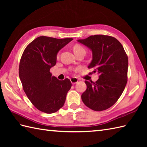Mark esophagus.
<instances>
[{
  "mask_svg": "<svg viewBox=\"0 0 147 147\" xmlns=\"http://www.w3.org/2000/svg\"><path fill=\"white\" fill-rule=\"evenodd\" d=\"M70 81H71V83L74 85V84H76V83H78V80L75 77H73L70 79Z\"/></svg>",
  "mask_w": 147,
  "mask_h": 147,
  "instance_id": "1",
  "label": "esophagus"
}]
</instances>
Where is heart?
Segmentation results:
<instances>
[{"label": "heart", "mask_w": 147, "mask_h": 147, "mask_svg": "<svg viewBox=\"0 0 147 147\" xmlns=\"http://www.w3.org/2000/svg\"><path fill=\"white\" fill-rule=\"evenodd\" d=\"M73 51L74 52V54H77V53L82 52V51L85 52V50L82 45H78V44H76V45H74L73 47Z\"/></svg>", "instance_id": "b5f03b06"}]
</instances>
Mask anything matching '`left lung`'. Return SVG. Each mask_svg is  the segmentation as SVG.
<instances>
[{
  "mask_svg": "<svg viewBox=\"0 0 147 147\" xmlns=\"http://www.w3.org/2000/svg\"><path fill=\"white\" fill-rule=\"evenodd\" d=\"M77 41L92 51L88 68L99 75L95 83L85 82L87 88L82 95V101L93 111L106 110L117 101L125 88L127 56L121 43L110 36L96 35Z\"/></svg>",
  "mask_w": 147,
  "mask_h": 147,
  "instance_id": "1",
  "label": "left lung"
}]
</instances>
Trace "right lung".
Returning <instances> with one entry per match:
<instances>
[{
  "label": "right lung",
  "instance_id": "obj_1",
  "mask_svg": "<svg viewBox=\"0 0 147 147\" xmlns=\"http://www.w3.org/2000/svg\"><path fill=\"white\" fill-rule=\"evenodd\" d=\"M73 40L39 36L22 55L19 76L28 98L40 111L52 114L64 104L72 84L69 79L52 76L50 69L56 64L59 51Z\"/></svg>",
  "mask_w": 147,
  "mask_h": 147
}]
</instances>
